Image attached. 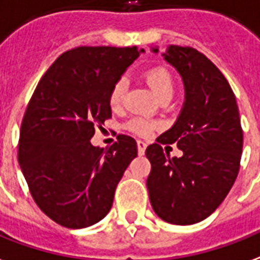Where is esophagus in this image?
Instances as JSON below:
<instances>
[{"instance_id": "1", "label": "esophagus", "mask_w": 260, "mask_h": 260, "mask_svg": "<svg viewBox=\"0 0 260 260\" xmlns=\"http://www.w3.org/2000/svg\"><path fill=\"white\" fill-rule=\"evenodd\" d=\"M137 147H138V155H144V152H145V148H147V143H145V141H143V140H138Z\"/></svg>"}]
</instances>
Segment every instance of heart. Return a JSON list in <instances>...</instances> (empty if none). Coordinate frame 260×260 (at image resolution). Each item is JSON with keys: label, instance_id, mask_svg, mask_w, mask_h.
Returning a JSON list of instances; mask_svg holds the SVG:
<instances>
[{"label": "heart", "instance_id": "b5f03b06", "mask_svg": "<svg viewBox=\"0 0 260 260\" xmlns=\"http://www.w3.org/2000/svg\"><path fill=\"white\" fill-rule=\"evenodd\" d=\"M144 79L147 81L149 88L159 96V98H165V96H170L173 92L174 88V80L172 72L166 65L164 63H158V65H152L144 70ZM124 90H126V81L123 77L117 79L111 91H109V105L112 109H119L123 105V100H124ZM156 123L152 120H148L145 117H132L127 123L126 127L137 136H148L149 133L155 128Z\"/></svg>", "mask_w": 260, "mask_h": 260}]
</instances>
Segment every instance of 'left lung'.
<instances>
[{
	"label": "left lung",
	"instance_id": "left-lung-1",
	"mask_svg": "<svg viewBox=\"0 0 260 260\" xmlns=\"http://www.w3.org/2000/svg\"><path fill=\"white\" fill-rule=\"evenodd\" d=\"M164 55L184 80L185 102L173 127L145 149L147 187L162 220L188 226L213 213L231 190L244 137L236 95L217 66L192 47L170 45ZM174 142L183 151L180 158L167 151Z\"/></svg>",
	"mask_w": 260,
	"mask_h": 260
}]
</instances>
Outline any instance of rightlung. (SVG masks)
Here are the masks:
<instances>
[{
  "label": "right lung",
  "mask_w": 260,
  "mask_h": 260,
  "mask_svg": "<svg viewBox=\"0 0 260 260\" xmlns=\"http://www.w3.org/2000/svg\"><path fill=\"white\" fill-rule=\"evenodd\" d=\"M138 55L136 47L72 48L47 69L27 104L18 160L34 202L60 226L102 220L137 156V143L126 134L105 149L90 140L112 117L109 91Z\"/></svg>",
  "instance_id": "add662e5"
}]
</instances>
